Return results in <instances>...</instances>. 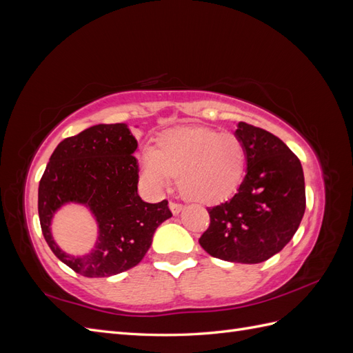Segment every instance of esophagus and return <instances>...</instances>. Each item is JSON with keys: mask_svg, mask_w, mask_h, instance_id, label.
I'll use <instances>...</instances> for the list:
<instances>
[{"mask_svg": "<svg viewBox=\"0 0 353 353\" xmlns=\"http://www.w3.org/2000/svg\"><path fill=\"white\" fill-rule=\"evenodd\" d=\"M183 208H184V206L181 205V203H176V201H169V209L172 210L174 215H176V213H178L181 209H183Z\"/></svg>", "mask_w": 353, "mask_h": 353, "instance_id": "esophagus-1", "label": "esophagus"}]
</instances>
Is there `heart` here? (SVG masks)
<instances>
[{
  "label": "heart",
  "instance_id": "b5f03b06",
  "mask_svg": "<svg viewBox=\"0 0 353 353\" xmlns=\"http://www.w3.org/2000/svg\"><path fill=\"white\" fill-rule=\"evenodd\" d=\"M244 168L241 138L208 126L168 131L141 159L143 175L154 190L168 188L178 176L183 196L205 205L228 199L240 185Z\"/></svg>",
  "mask_w": 353,
  "mask_h": 353
}]
</instances>
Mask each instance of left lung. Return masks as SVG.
<instances>
[{
  "label": "left lung",
  "instance_id": "8db88e82",
  "mask_svg": "<svg viewBox=\"0 0 353 353\" xmlns=\"http://www.w3.org/2000/svg\"><path fill=\"white\" fill-rule=\"evenodd\" d=\"M236 134L248 157V174L237 193L208 208L210 223L199 243L213 258L259 263L292 240L306 208L299 157L279 137L240 122Z\"/></svg>",
  "mask_w": 353,
  "mask_h": 353
}]
</instances>
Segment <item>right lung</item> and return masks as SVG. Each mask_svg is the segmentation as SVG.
<instances>
[{
    "label": "right lung",
    "mask_w": 353,
    "mask_h": 353,
    "mask_svg": "<svg viewBox=\"0 0 353 353\" xmlns=\"http://www.w3.org/2000/svg\"><path fill=\"white\" fill-rule=\"evenodd\" d=\"M137 140L125 123L95 125L65 138L39 181L38 213L50 249L83 276H110L134 268L150 249L156 228L172 216L168 200L145 203L137 193ZM88 205L99 222V240L87 256L58 249L49 225L65 202Z\"/></svg>",
    "instance_id": "obj_1"
}]
</instances>
